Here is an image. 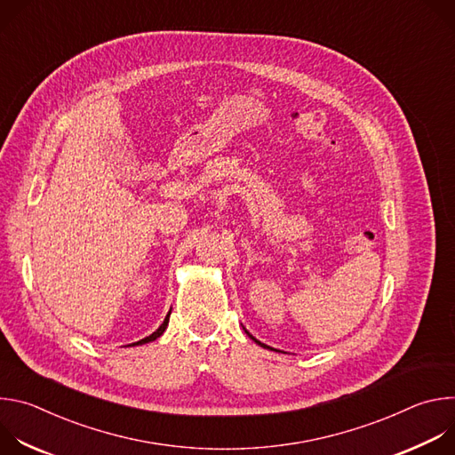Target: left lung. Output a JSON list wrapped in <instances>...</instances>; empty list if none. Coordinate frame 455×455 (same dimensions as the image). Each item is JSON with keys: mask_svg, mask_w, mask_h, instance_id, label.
<instances>
[{"mask_svg": "<svg viewBox=\"0 0 455 455\" xmlns=\"http://www.w3.org/2000/svg\"><path fill=\"white\" fill-rule=\"evenodd\" d=\"M244 331H246V330H244ZM246 335H248V337H250V339H251V340H253L257 346H261V347H265V349H274V347H270V346H267V344H263V342H259V340H257L255 337H251L248 331H246ZM274 351H277V349H274Z\"/></svg>", "mask_w": 455, "mask_h": 455, "instance_id": "1", "label": "left lung"}]
</instances>
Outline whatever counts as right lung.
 Instances as JSON below:
<instances>
[{
  "label": "right lung",
  "instance_id": "add662e5",
  "mask_svg": "<svg viewBox=\"0 0 455 455\" xmlns=\"http://www.w3.org/2000/svg\"><path fill=\"white\" fill-rule=\"evenodd\" d=\"M169 316H171V311L165 315V318H164V322L160 323V328L155 331V333H151L149 337H146V339H142V340H139V342H135V344H132V346H144V344H149V342H153V340H156L158 337H162L164 335V331L167 330V323H169Z\"/></svg>",
  "mask_w": 455,
  "mask_h": 455
}]
</instances>
